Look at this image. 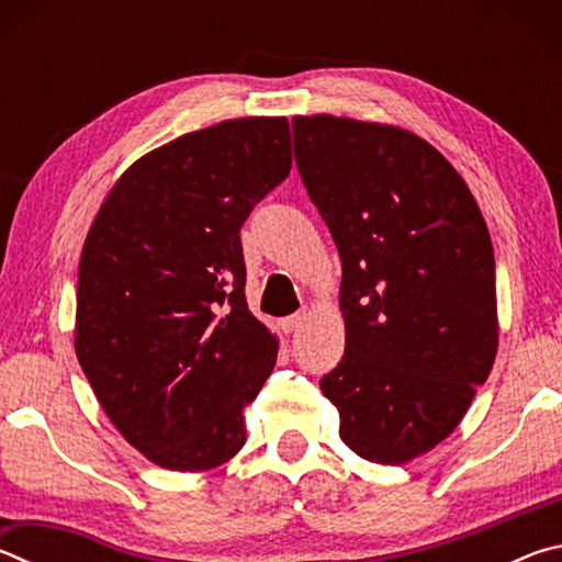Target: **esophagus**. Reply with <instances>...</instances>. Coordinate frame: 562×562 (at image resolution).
Masks as SVG:
<instances>
[{"mask_svg": "<svg viewBox=\"0 0 562 562\" xmlns=\"http://www.w3.org/2000/svg\"><path fill=\"white\" fill-rule=\"evenodd\" d=\"M304 319H307V310L294 312V315L282 319V329H284V331H297V329L304 325Z\"/></svg>", "mask_w": 562, "mask_h": 562, "instance_id": "esophagus-1", "label": "esophagus"}]
</instances>
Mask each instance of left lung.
Here are the masks:
<instances>
[{"instance_id":"left-lung-1","label":"left lung","mask_w":562,"mask_h":562,"mask_svg":"<svg viewBox=\"0 0 562 562\" xmlns=\"http://www.w3.org/2000/svg\"><path fill=\"white\" fill-rule=\"evenodd\" d=\"M294 160L341 258L345 357L322 376L339 436L398 465L449 436L498 349L496 260L469 186L412 131L292 119Z\"/></svg>"}]
</instances>
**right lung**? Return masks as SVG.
<instances>
[{
    "label": "right lung",
    "mask_w": 562,
    "mask_h": 562,
    "mask_svg": "<svg viewBox=\"0 0 562 562\" xmlns=\"http://www.w3.org/2000/svg\"><path fill=\"white\" fill-rule=\"evenodd\" d=\"M290 168L288 119L223 121L138 158L93 217L76 357L123 439L160 469H215L247 439L243 408L278 337L247 310L240 227Z\"/></svg>",
    "instance_id": "add662e5"
}]
</instances>
